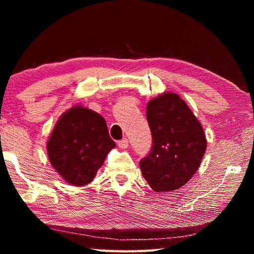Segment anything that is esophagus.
<instances>
[{
	"label": "esophagus",
	"instance_id": "obj_1",
	"mask_svg": "<svg viewBox=\"0 0 254 254\" xmlns=\"http://www.w3.org/2000/svg\"><path fill=\"white\" fill-rule=\"evenodd\" d=\"M118 145H119V148H121V149L127 148L128 147V141H127V137H124V139L118 141Z\"/></svg>",
	"mask_w": 254,
	"mask_h": 254
}]
</instances>
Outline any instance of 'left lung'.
Here are the masks:
<instances>
[{
  "instance_id": "left-lung-1",
  "label": "left lung",
  "mask_w": 254,
  "mask_h": 254,
  "mask_svg": "<svg viewBox=\"0 0 254 254\" xmlns=\"http://www.w3.org/2000/svg\"><path fill=\"white\" fill-rule=\"evenodd\" d=\"M152 147L140 160L142 176L154 191L184 186L198 170L206 136L198 120L177 94H161L148 103Z\"/></svg>"
}]
</instances>
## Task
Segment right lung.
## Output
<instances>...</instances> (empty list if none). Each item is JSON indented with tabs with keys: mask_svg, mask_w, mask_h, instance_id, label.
<instances>
[{
	"mask_svg": "<svg viewBox=\"0 0 254 254\" xmlns=\"http://www.w3.org/2000/svg\"><path fill=\"white\" fill-rule=\"evenodd\" d=\"M114 147L103 117L77 105L56 123L47 151L51 165L67 183L84 186L94 179Z\"/></svg>",
	"mask_w": 254,
	"mask_h": 254,
	"instance_id": "1",
	"label": "right lung"
}]
</instances>
